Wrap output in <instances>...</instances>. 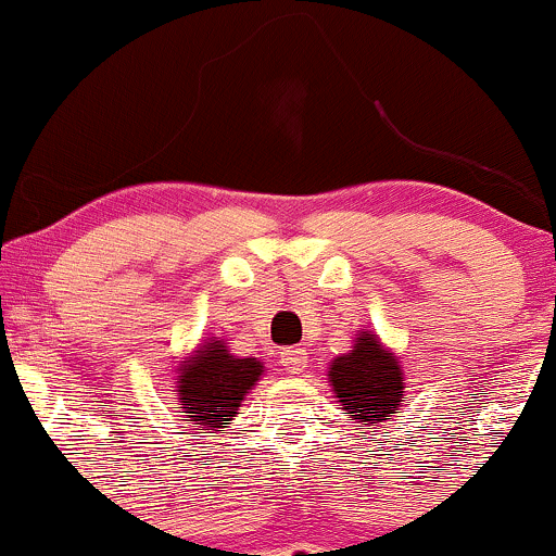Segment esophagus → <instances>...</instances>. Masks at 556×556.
Masks as SVG:
<instances>
[{
    "label": "esophagus",
    "mask_w": 556,
    "mask_h": 556,
    "mask_svg": "<svg viewBox=\"0 0 556 556\" xmlns=\"http://www.w3.org/2000/svg\"><path fill=\"white\" fill-rule=\"evenodd\" d=\"M309 363V352L304 348H283L280 350V366L291 374H302Z\"/></svg>",
    "instance_id": "34e87169"
}]
</instances>
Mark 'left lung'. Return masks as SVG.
Listing matches in <instances>:
<instances>
[{"mask_svg": "<svg viewBox=\"0 0 556 556\" xmlns=\"http://www.w3.org/2000/svg\"><path fill=\"white\" fill-rule=\"evenodd\" d=\"M326 379L337 403L348 410V419L363 429L361 434L400 414L405 392L403 366L395 350L387 348L371 328H361L355 344L328 363Z\"/></svg>", "mask_w": 556, "mask_h": 556, "instance_id": "8db88e82", "label": "left lung"}]
</instances>
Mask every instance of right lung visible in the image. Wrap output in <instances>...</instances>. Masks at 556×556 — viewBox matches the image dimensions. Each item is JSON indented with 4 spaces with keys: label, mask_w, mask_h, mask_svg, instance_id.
<instances>
[{
    "label": "right lung",
    "mask_w": 556,
    "mask_h": 556,
    "mask_svg": "<svg viewBox=\"0 0 556 556\" xmlns=\"http://www.w3.org/2000/svg\"><path fill=\"white\" fill-rule=\"evenodd\" d=\"M262 374L265 363L260 357H241L230 352L223 337H206L177 361L172 374L180 424H188L185 429H199L190 432L193 438H223Z\"/></svg>",
    "instance_id": "add662e5"
}]
</instances>
